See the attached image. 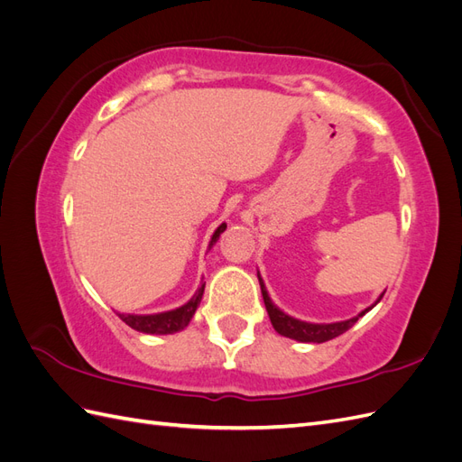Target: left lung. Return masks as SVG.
<instances>
[{"mask_svg":"<svg viewBox=\"0 0 462 462\" xmlns=\"http://www.w3.org/2000/svg\"><path fill=\"white\" fill-rule=\"evenodd\" d=\"M258 282H260V289H262V297H263V304H265V310H268V316L272 319V326L273 329L283 335V337H289V339H295V341H300V343H326L329 339H335L339 337L341 333H345L346 329H351L356 319L365 316L368 310H372L374 306L382 300V297L377 299L372 306H368L366 310H362L358 316L351 318V319H345V321H335V324H310V321H302V319H297L292 318L285 312H282L277 309V306L272 302L268 291H265V285L262 282V277L258 273Z\"/></svg>","mask_w":462,"mask_h":462,"instance_id":"1","label":"left lung"}]
</instances>
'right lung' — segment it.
<instances>
[{"instance_id": "right-lung-1", "label": "right lung", "mask_w": 462, "mask_h": 462, "mask_svg": "<svg viewBox=\"0 0 462 462\" xmlns=\"http://www.w3.org/2000/svg\"><path fill=\"white\" fill-rule=\"evenodd\" d=\"M226 223H221V226L216 229V233L212 235V241H209V248H212L219 235L226 231ZM204 285L202 283L199 287V291L194 292V297L183 304L179 306V309L175 310H170V312H160V314H148V316H138V314H119V318L127 324L129 328L141 331V333H150V335H170V333H177L180 329H185L189 326V321L192 319L194 312H197L199 304L202 300V295H204Z\"/></svg>"}]
</instances>
